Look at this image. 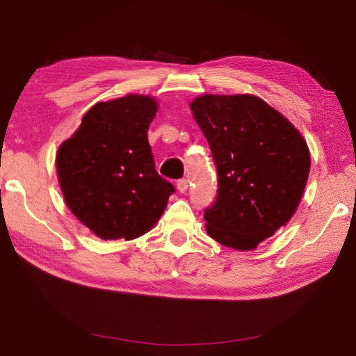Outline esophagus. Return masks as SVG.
I'll list each match as a JSON object with an SVG mask.
<instances>
[{"label":"esophagus","mask_w":356,"mask_h":356,"mask_svg":"<svg viewBox=\"0 0 356 356\" xmlns=\"http://www.w3.org/2000/svg\"><path fill=\"white\" fill-rule=\"evenodd\" d=\"M176 186H177V191L179 193H185L186 190H188V180H186V179L179 180Z\"/></svg>","instance_id":"1"}]
</instances>
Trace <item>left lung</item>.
<instances>
[{"label": "left lung", "mask_w": 356, "mask_h": 356, "mask_svg": "<svg viewBox=\"0 0 356 356\" xmlns=\"http://www.w3.org/2000/svg\"><path fill=\"white\" fill-rule=\"evenodd\" d=\"M190 108L218 172V195L204 210L207 234L229 248L254 250L297 210L309 176L308 144L256 95L204 94Z\"/></svg>", "instance_id": "left-lung-1"}]
</instances>
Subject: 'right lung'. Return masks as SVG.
I'll use <instances>...</instances> for the list:
<instances>
[{
  "label": "right lung",
  "mask_w": 356,
  "mask_h": 356,
  "mask_svg": "<svg viewBox=\"0 0 356 356\" xmlns=\"http://www.w3.org/2000/svg\"><path fill=\"white\" fill-rule=\"evenodd\" d=\"M155 99L129 94L99 102L58 149L56 171L64 201L104 240H134L165 212L174 186L155 171L147 130Z\"/></svg>",
  "instance_id": "obj_1"
}]
</instances>
